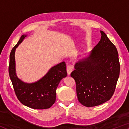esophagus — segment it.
I'll list each match as a JSON object with an SVG mask.
<instances>
[{
    "instance_id": "esophagus-1",
    "label": "esophagus",
    "mask_w": 129,
    "mask_h": 129,
    "mask_svg": "<svg viewBox=\"0 0 129 129\" xmlns=\"http://www.w3.org/2000/svg\"><path fill=\"white\" fill-rule=\"evenodd\" d=\"M73 65H67V71L68 75H69L70 74H71V73L73 71Z\"/></svg>"
}]
</instances>
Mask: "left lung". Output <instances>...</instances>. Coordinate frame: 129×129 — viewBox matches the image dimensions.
<instances>
[{
	"instance_id": "obj_1",
	"label": "left lung",
	"mask_w": 129,
	"mask_h": 129,
	"mask_svg": "<svg viewBox=\"0 0 129 129\" xmlns=\"http://www.w3.org/2000/svg\"><path fill=\"white\" fill-rule=\"evenodd\" d=\"M101 34V39L89 56L76 62L71 73L76 83L78 101L86 107L100 105L110 100L119 76L117 49L105 32Z\"/></svg>"
}]
</instances>
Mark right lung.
I'll return each mask as SVG.
<instances>
[{"label":"right lung","instance_id":"obj_1","mask_svg":"<svg viewBox=\"0 0 129 129\" xmlns=\"http://www.w3.org/2000/svg\"><path fill=\"white\" fill-rule=\"evenodd\" d=\"M26 35H23L10 55L8 72L16 97L21 104L35 109H48L56 101V89L60 81L67 75L65 62L52 67L43 78L35 82L28 84L17 77L15 69V52Z\"/></svg>","mask_w":129,"mask_h":129}]
</instances>
